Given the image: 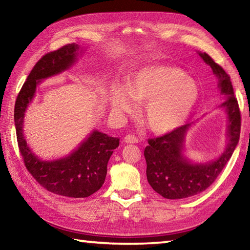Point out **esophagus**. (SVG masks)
<instances>
[{"mask_svg": "<svg viewBox=\"0 0 250 250\" xmlns=\"http://www.w3.org/2000/svg\"><path fill=\"white\" fill-rule=\"evenodd\" d=\"M124 141L125 143H138L139 139L137 137H134V135H132V134H128V135H125V137Z\"/></svg>", "mask_w": 250, "mask_h": 250, "instance_id": "obj_1", "label": "esophagus"}]
</instances>
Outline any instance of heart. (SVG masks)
Masks as SVG:
<instances>
[{
	"mask_svg": "<svg viewBox=\"0 0 250 250\" xmlns=\"http://www.w3.org/2000/svg\"><path fill=\"white\" fill-rule=\"evenodd\" d=\"M125 87L113 86L110 103L116 112L131 113L146 104L142 117L147 128L164 134L179 128L191 115L200 97L197 83L179 67L152 64L130 76Z\"/></svg>",
	"mask_w": 250,
	"mask_h": 250,
	"instance_id": "heart-1",
	"label": "heart"
}]
</instances>
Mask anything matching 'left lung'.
Segmentation results:
<instances>
[{
	"label": "left lung",
	"mask_w": 250,
	"mask_h": 250,
	"mask_svg": "<svg viewBox=\"0 0 250 250\" xmlns=\"http://www.w3.org/2000/svg\"><path fill=\"white\" fill-rule=\"evenodd\" d=\"M198 54L203 61L210 66L217 78L218 89L225 96V101L221 107L226 109L228 116V145L217 160L203 164H193L182 153L185 134L191 124L181 125L161 137L149 139V146L145 149L146 179L156 193L168 200L191 197L209 188L231 158L239 141L242 118L229 75L222 66L215 62L209 55Z\"/></svg>",
	"instance_id": "8db88e82"
}]
</instances>
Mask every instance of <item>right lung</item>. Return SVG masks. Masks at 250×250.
Wrapping results in <instances>:
<instances>
[{
	"label": "right lung",
	"mask_w": 250,
	"mask_h": 250,
	"mask_svg": "<svg viewBox=\"0 0 250 250\" xmlns=\"http://www.w3.org/2000/svg\"><path fill=\"white\" fill-rule=\"evenodd\" d=\"M79 49L77 44H67L44 55L29 73L14 108L16 138L27 171L47 191L75 198L90 196L103 186L108 161L113 150L119 146V139L95 130L70 155L55 161H42L29 150L24 139L23 120L41 80L68 69L76 62Z\"/></svg>",
	"instance_id": "right-lung-1"
}]
</instances>
